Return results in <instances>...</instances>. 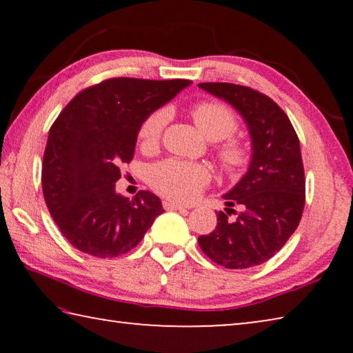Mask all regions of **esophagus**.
<instances>
[{
    "label": "esophagus",
    "instance_id": "1",
    "mask_svg": "<svg viewBox=\"0 0 353 353\" xmlns=\"http://www.w3.org/2000/svg\"><path fill=\"white\" fill-rule=\"evenodd\" d=\"M165 210H187V207L182 204H177L174 201H163Z\"/></svg>",
    "mask_w": 353,
    "mask_h": 353
}]
</instances>
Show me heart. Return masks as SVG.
<instances>
[{
    "instance_id": "1",
    "label": "heart",
    "mask_w": 353,
    "mask_h": 353,
    "mask_svg": "<svg viewBox=\"0 0 353 353\" xmlns=\"http://www.w3.org/2000/svg\"><path fill=\"white\" fill-rule=\"evenodd\" d=\"M191 118L199 132L210 141H221L236 130V118L229 107L219 103H201L191 109ZM168 113L157 110L143 121L139 139L143 149L159 145ZM221 166L227 172H238L249 160L248 148L240 141H227L218 149ZM210 170L202 163L163 160L149 171V183L159 194L176 202H190L210 182Z\"/></svg>"
}]
</instances>
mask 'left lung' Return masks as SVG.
I'll return each mask as SVG.
<instances>
[{"mask_svg":"<svg viewBox=\"0 0 353 353\" xmlns=\"http://www.w3.org/2000/svg\"><path fill=\"white\" fill-rule=\"evenodd\" d=\"M199 88L225 101L240 113L250 135V162L234 188L223 194L225 212L198 243L204 254L229 270H246L276 255L294 234L305 204V176L301 143L290 118L266 94L225 82H204ZM243 210L235 221L230 206Z\"/></svg>","mask_w":353,"mask_h":353,"instance_id":"left-lung-1","label":"left lung"}]
</instances>
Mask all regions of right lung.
I'll list each match as a JSON object with an SVG mask.
<instances>
[{"mask_svg": "<svg viewBox=\"0 0 353 353\" xmlns=\"http://www.w3.org/2000/svg\"><path fill=\"white\" fill-rule=\"evenodd\" d=\"M191 81L113 77L70 101L52 124L41 187L52 219L81 252L112 259L141 241L165 210L148 190L135 198L117 193L119 165L134 157L145 119Z\"/></svg>", "mask_w": 353, "mask_h": 353, "instance_id": "1", "label": "right lung"}]
</instances>
